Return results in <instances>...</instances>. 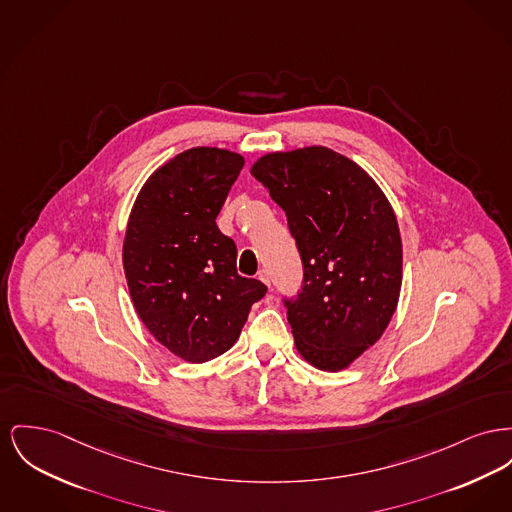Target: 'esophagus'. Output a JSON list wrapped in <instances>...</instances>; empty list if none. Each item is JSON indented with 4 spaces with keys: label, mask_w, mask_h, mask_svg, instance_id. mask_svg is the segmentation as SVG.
<instances>
[{
    "label": "esophagus",
    "mask_w": 512,
    "mask_h": 512,
    "mask_svg": "<svg viewBox=\"0 0 512 512\" xmlns=\"http://www.w3.org/2000/svg\"><path fill=\"white\" fill-rule=\"evenodd\" d=\"M259 280L263 282V284H267L269 288H271V276H269V272L261 271L259 272Z\"/></svg>",
    "instance_id": "esophagus-1"
}]
</instances>
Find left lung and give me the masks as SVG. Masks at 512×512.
<instances>
[{
	"instance_id": "left-lung-1",
	"label": "left lung",
	"mask_w": 512,
	"mask_h": 512,
	"mask_svg": "<svg viewBox=\"0 0 512 512\" xmlns=\"http://www.w3.org/2000/svg\"><path fill=\"white\" fill-rule=\"evenodd\" d=\"M251 174L286 212L303 265L284 300L303 360L346 369L391 323L402 286V241L389 199L350 158L327 147L261 156Z\"/></svg>"
}]
</instances>
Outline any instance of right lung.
<instances>
[{
  "label": "right lung",
  "instance_id": "1",
  "mask_svg": "<svg viewBox=\"0 0 512 512\" xmlns=\"http://www.w3.org/2000/svg\"><path fill=\"white\" fill-rule=\"evenodd\" d=\"M243 156L183 151L141 187L123 240V271L137 315L172 354L191 363L234 346L267 286L236 271L238 249L216 226Z\"/></svg>",
  "mask_w": 512,
  "mask_h": 512
}]
</instances>
